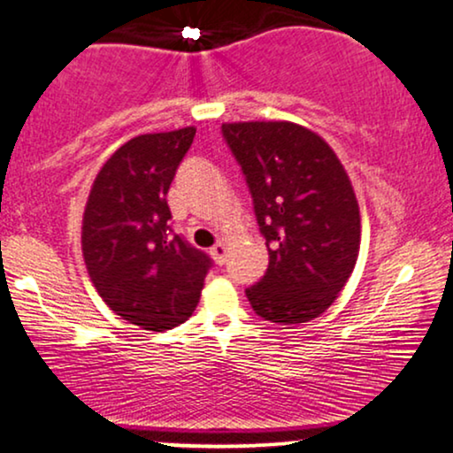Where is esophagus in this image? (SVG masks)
Here are the masks:
<instances>
[{"instance_id": "34e87169", "label": "esophagus", "mask_w": 453, "mask_h": 453, "mask_svg": "<svg viewBox=\"0 0 453 453\" xmlns=\"http://www.w3.org/2000/svg\"><path fill=\"white\" fill-rule=\"evenodd\" d=\"M211 257L221 265L223 261H226V257H227V244L226 242H217L215 247L211 249Z\"/></svg>"}]
</instances>
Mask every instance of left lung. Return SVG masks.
Instances as JSON below:
<instances>
[{"label":"left lung","instance_id":"8db88e82","mask_svg":"<svg viewBox=\"0 0 453 453\" xmlns=\"http://www.w3.org/2000/svg\"><path fill=\"white\" fill-rule=\"evenodd\" d=\"M221 133L268 244V272L247 288L250 306L270 323H308L357 265L361 212L350 177L329 143L296 122H226Z\"/></svg>","mask_w":453,"mask_h":453}]
</instances>
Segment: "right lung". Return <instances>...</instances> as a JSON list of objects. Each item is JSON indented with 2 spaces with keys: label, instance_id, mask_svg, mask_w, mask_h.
Segmentation results:
<instances>
[{
  "label": "right lung",
  "instance_id": "1",
  "mask_svg": "<svg viewBox=\"0 0 453 453\" xmlns=\"http://www.w3.org/2000/svg\"><path fill=\"white\" fill-rule=\"evenodd\" d=\"M194 127L139 134L113 151L92 183L81 253L103 302L130 325L166 331L198 306L211 259L173 234L166 194Z\"/></svg>",
  "mask_w": 453,
  "mask_h": 453
}]
</instances>
